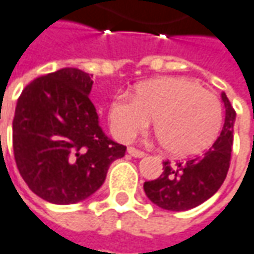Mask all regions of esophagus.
<instances>
[{"instance_id": "34e87169", "label": "esophagus", "mask_w": 254, "mask_h": 254, "mask_svg": "<svg viewBox=\"0 0 254 254\" xmlns=\"http://www.w3.org/2000/svg\"><path fill=\"white\" fill-rule=\"evenodd\" d=\"M127 153L130 155V156H133V158H143L145 156V152H142V150H139L136 148H127Z\"/></svg>"}]
</instances>
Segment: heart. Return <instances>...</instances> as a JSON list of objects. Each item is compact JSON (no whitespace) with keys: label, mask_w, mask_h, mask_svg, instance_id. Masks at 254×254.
<instances>
[{"label":"heart","mask_w":254,"mask_h":254,"mask_svg":"<svg viewBox=\"0 0 254 254\" xmlns=\"http://www.w3.org/2000/svg\"><path fill=\"white\" fill-rule=\"evenodd\" d=\"M155 118L163 146L178 156L202 152L222 127V104L213 92L186 78H159L139 85L133 98L116 96L108 122L118 140L129 142Z\"/></svg>","instance_id":"heart-1"}]
</instances>
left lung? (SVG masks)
Returning <instances> with one entry per match:
<instances>
[{"label": "left lung", "mask_w": 254, "mask_h": 254, "mask_svg": "<svg viewBox=\"0 0 254 254\" xmlns=\"http://www.w3.org/2000/svg\"><path fill=\"white\" fill-rule=\"evenodd\" d=\"M226 108L225 125L215 143L200 156L186 162H163L158 179L143 183L150 202L166 210H189L212 197L226 179L233 146V125L236 112L226 94H222Z\"/></svg>", "instance_id": "obj_1"}]
</instances>
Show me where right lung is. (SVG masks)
I'll use <instances>...</instances> for the list:
<instances>
[{
  "label": "right lung",
  "mask_w": 254,
  "mask_h": 254,
  "mask_svg": "<svg viewBox=\"0 0 254 254\" xmlns=\"http://www.w3.org/2000/svg\"><path fill=\"white\" fill-rule=\"evenodd\" d=\"M92 75L62 68L24 88L12 121V148L19 175L41 199L81 202L105 182L127 146L106 136L89 99Z\"/></svg>",
  "instance_id": "obj_1"
}]
</instances>
